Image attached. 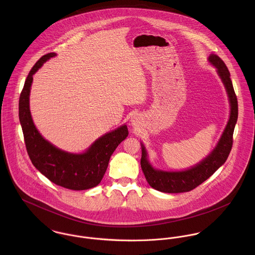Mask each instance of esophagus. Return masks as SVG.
Instances as JSON below:
<instances>
[{
    "mask_svg": "<svg viewBox=\"0 0 255 255\" xmlns=\"http://www.w3.org/2000/svg\"><path fill=\"white\" fill-rule=\"evenodd\" d=\"M138 120H139V118H138L137 116H133V117L131 118V124H132L133 126H136V124L138 123Z\"/></svg>",
    "mask_w": 255,
    "mask_h": 255,
    "instance_id": "esophagus-1",
    "label": "esophagus"
}]
</instances>
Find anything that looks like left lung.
Here are the masks:
<instances>
[{
	"label": "left lung",
	"mask_w": 255,
	"mask_h": 255,
	"mask_svg": "<svg viewBox=\"0 0 255 255\" xmlns=\"http://www.w3.org/2000/svg\"><path fill=\"white\" fill-rule=\"evenodd\" d=\"M209 61L213 64L218 74L226 87L231 104V115L228 125L219 140L216 148L205 158L202 162L192 167L191 169L182 172H164L157 171L152 168L147 160L145 148L142 145V154L140 165L142 172L145 176L146 181L151 187L167 193H179L190 191L197 187L199 184L209 179L219 168L226 162L232 147H233V134L235 126L238 121V99L235 93L233 83L230 77V72L218 56L212 54Z\"/></svg>",
	"instance_id": "left-lung-1"
}]
</instances>
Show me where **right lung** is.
<instances>
[{
  "label": "right lung",
  "instance_id": "add662e5",
  "mask_svg": "<svg viewBox=\"0 0 255 255\" xmlns=\"http://www.w3.org/2000/svg\"><path fill=\"white\" fill-rule=\"evenodd\" d=\"M55 53L41 57L28 73L19 96L18 116L28 156L37 170L57 185L73 190H84L98 185L107 170L110 158L118 145L128 135L127 126L106 133L83 154L62 151L45 140L33 124L29 110L32 75Z\"/></svg>",
  "mask_w": 255,
  "mask_h": 255
}]
</instances>
